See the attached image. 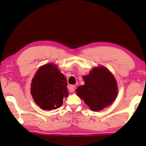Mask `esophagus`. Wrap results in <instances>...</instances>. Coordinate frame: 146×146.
I'll return each mask as SVG.
<instances>
[{
  "mask_svg": "<svg viewBox=\"0 0 146 146\" xmlns=\"http://www.w3.org/2000/svg\"><path fill=\"white\" fill-rule=\"evenodd\" d=\"M68 89H69V91L70 92H74L75 90V85H70L68 86Z\"/></svg>",
  "mask_w": 146,
  "mask_h": 146,
  "instance_id": "1",
  "label": "esophagus"
}]
</instances>
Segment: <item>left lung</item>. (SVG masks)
<instances>
[{
  "mask_svg": "<svg viewBox=\"0 0 146 146\" xmlns=\"http://www.w3.org/2000/svg\"><path fill=\"white\" fill-rule=\"evenodd\" d=\"M85 85L76 88L77 95L93 111H100L109 106L117 97L116 80L104 66L95 67L88 75L83 76Z\"/></svg>",
  "mask_w": 146,
  "mask_h": 146,
  "instance_id": "obj_1",
  "label": "left lung"
}]
</instances>
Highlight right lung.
<instances>
[{
  "label": "right lung",
  "mask_w": 146,
  "mask_h": 146,
  "mask_svg": "<svg viewBox=\"0 0 146 146\" xmlns=\"http://www.w3.org/2000/svg\"><path fill=\"white\" fill-rule=\"evenodd\" d=\"M66 78L56 65L48 63L41 66L31 85V94L42 110L56 109L68 96Z\"/></svg>",
  "instance_id": "1"
}]
</instances>
